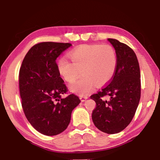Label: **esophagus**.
<instances>
[{"label":"esophagus","mask_w":160,"mask_h":160,"mask_svg":"<svg viewBox=\"0 0 160 160\" xmlns=\"http://www.w3.org/2000/svg\"><path fill=\"white\" fill-rule=\"evenodd\" d=\"M80 100H81V102H85L87 99H88V97H87V96H85V97H80Z\"/></svg>","instance_id":"1"}]
</instances>
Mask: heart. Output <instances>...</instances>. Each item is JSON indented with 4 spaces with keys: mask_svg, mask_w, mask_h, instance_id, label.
I'll list each match as a JSON object with an SVG mask.
<instances>
[{
    "mask_svg": "<svg viewBox=\"0 0 160 160\" xmlns=\"http://www.w3.org/2000/svg\"><path fill=\"white\" fill-rule=\"evenodd\" d=\"M72 62L61 58L58 68L65 80L73 82L82 72L70 90L80 95H86L93 90L94 85L101 86L112 80L117 68V55L109 44L82 45L69 53Z\"/></svg>",
    "mask_w": 160,
    "mask_h": 160,
    "instance_id": "1",
    "label": "heart"
}]
</instances>
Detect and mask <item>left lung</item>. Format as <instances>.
I'll use <instances>...</instances> for the list:
<instances>
[{
  "instance_id": "obj_1",
  "label": "left lung",
  "mask_w": 160,
  "mask_h": 160,
  "mask_svg": "<svg viewBox=\"0 0 160 160\" xmlns=\"http://www.w3.org/2000/svg\"><path fill=\"white\" fill-rule=\"evenodd\" d=\"M108 41L116 52L117 68L111 82L90 97L96 102L92 118L100 131L115 134L129 125L136 112L141 91L140 71L132 48L114 39Z\"/></svg>"
}]
</instances>
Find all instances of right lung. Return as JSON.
Wrapping results in <instances>:
<instances>
[{"label": "right lung", "instance_id": "1", "mask_svg": "<svg viewBox=\"0 0 160 160\" xmlns=\"http://www.w3.org/2000/svg\"><path fill=\"white\" fill-rule=\"evenodd\" d=\"M71 44L42 42L32 47L24 58L19 74L22 106L26 118L40 133L56 135L68 126L72 110L80 103L67 92L56 59Z\"/></svg>", "mask_w": 160, "mask_h": 160}]
</instances>
